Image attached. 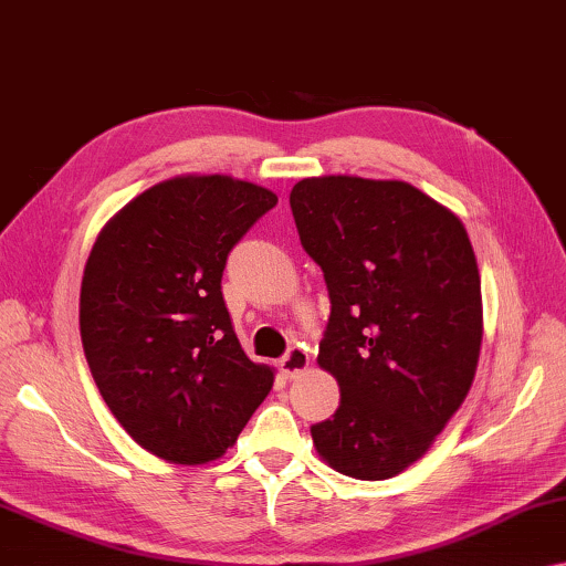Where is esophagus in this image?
<instances>
[{
  "label": "esophagus",
  "instance_id": "34e87169",
  "mask_svg": "<svg viewBox=\"0 0 566 566\" xmlns=\"http://www.w3.org/2000/svg\"><path fill=\"white\" fill-rule=\"evenodd\" d=\"M308 364H311L308 352L301 349V346H293V349L281 359V371L289 379H295V377H298V374H303V371L308 369Z\"/></svg>",
  "mask_w": 566,
  "mask_h": 566
}]
</instances>
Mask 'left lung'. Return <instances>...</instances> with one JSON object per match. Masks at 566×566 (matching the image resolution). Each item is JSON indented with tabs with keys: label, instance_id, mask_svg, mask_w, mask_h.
I'll return each instance as SVG.
<instances>
[{
	"label": "left lung",
	"instance_id": "1",
	"mask_svg": "<svg viewBox=\"0 0 566 566\" xmlns=\"http://www.w3.org/2000/svg\"><path fill=\"white\" fill-rule=\"evenodd\" d=\"M291 210L332 301L316 361L342 389L313 446L338 473L385 481L428 453L473 385V245L455 212L397 179H301Z\"/></svg>",
	"mask_w": 566,
	"mask_h": 566
}]
</instances>
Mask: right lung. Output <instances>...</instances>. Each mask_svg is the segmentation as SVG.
Masks as SVG:
<instances>
[{
    "label": "right lung",
    "mask_w": 566,
    "mask_h": 566,
    "mask_svg": "<svg viewBox=\"0 0 566 566\" xmlns=\"http://www.w3.org/2000/svg\"><path fill=\"white\" fill-rule=\"evenodd\" d=\"M277 197L224 174H185L134 197L93 242L81 338L108 410L151 455H224L275 371L248 359L222 298L230 250Z\"/></svg>",
    "instance_id": "obj_1"
}]
</instances>
